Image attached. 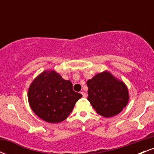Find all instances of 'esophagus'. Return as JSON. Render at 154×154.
Wrapping results in <instances>:
<instances>
[{
	"label": "esophagus",
	"instance_id": "obj_1",
	"mask_svg": "<svg viewBox=\"0 0 154 154\" xmlns=\"http://www.w3.org/2000/svg\"><path fill=\"white\" fill-rule=\"evenodd\" d=\"M81 94L82 95L83 98H86V97H87V94H86V93H85V92H81Z\"/></svg>",
	"mask_w": 154,
	"mask_h": 154
}]
</instances>
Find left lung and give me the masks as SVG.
<instances>
[{"instance_id": "1", "label": "left lung", "mask_w": 154, "mask_h": 154, "mask_svg": "<svg viewBox=\"0 0 154 154\" xmlns=\"http://www.w3.org/2000/svg\"><path fill=\"white\" fill-rule=\"evenodd\" d=\"M88 100L96 112L105 117L118 114L128 103V91L125 83L109 72L98 74L87 82Z\"/></svg>"}]
</instances>
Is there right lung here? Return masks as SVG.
Wrapping results in <instances>:
<instances>
[{"label":"right lung","mask_w":154,"mask_h":154,"mask_svg":"<svg viewBox=\"0 0 154 154\" xmlns=\"http://www.w3.org/2000/svg\"><path fill=\"white\" fill-rule=\"evenodd\" d=\"M82 97L73 91L72 83L54 71H45L32 82L28 91L30 107L42 119L59 123L68 117Z\"/></svg>","instance_id":"1"}]
</instances>
